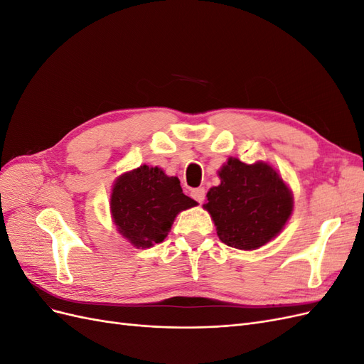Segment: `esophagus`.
<instances>
[{"label":"esophagus","mask_w":364,"mask_h":364,"mask_svg":"<svg viewBox=\"0 0 364 364\" xmlns=\"http://www.w3.org/2000/svg\"><path fill=\"white\" fill-rule=\"evenodd\" d=\"M205 194H206V191H205V188H202V186H200V188H194L191 191V197L199 203H202L205 200Z\"/></svg>","instance_id":"esophagus-1"}]
</instances>
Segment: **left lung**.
I'll list each match as a JSON object with an SVG mask.
<instances>
[{
    "label": "left lung",
    "instance_id": "8db88e82",
    "mask_svg": "<svg viewBox=\"0 0 364 364\" xmlns=\"http://www.w3.org/2000/svg\"><path fill=\"white\" fill-rule=\"evenodd\" d=\"M218 176L222 182L208 191L203 208L225 245L255 250L281 232L293 213V194L277 170L229 158Z\"/></svg>",
    "mask_w": 364,
    "mask_h": 364
}]
</instances>
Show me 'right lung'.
I'll return each mask as SVG.
<instances>
[{
  "label": "right lung",
  "instance_id": "add662e5",
  "mask_svg": "<svg viewBox=\"0 0 364 364\" xmlns=\"http://www.w3.org/2000/svg\"><path fill=\"white\" fill-rule=\"evenodd\" d=\"M196 205L182 193L178 178L149 165L121 174L111 194V213L118 232L142 249L164 241L176 215Z\"/></svg>",
  "mask_w": 364,
  "mask_h": 364
}]
</instances>
